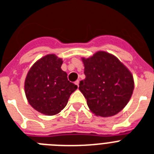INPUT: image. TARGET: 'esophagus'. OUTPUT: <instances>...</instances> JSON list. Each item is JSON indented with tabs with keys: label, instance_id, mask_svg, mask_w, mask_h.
Masks as SVG:
<instances>
[{
	"label": "esophagus",
	"instance_id": "esophagus-1",
	"mask_svg": "<svg viewBox=\"0 0 154 154\" xmlns=\"http://www.w3.org/2000/svg\"><path fill=\"white\" fill-rule=\"evenodd\" d=\"M79 83H80V82H79V81H78V80H77V81H76V82H75V84L77 85V87L79 86Z\"/></svg>",
	"mask_w": 154,
	"mask_h": 154
}]
</instances>
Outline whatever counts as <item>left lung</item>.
<instances>
[{
	"instance_id": "left-lung-1",
	"label": "left lung",
	"mask_w": 154,
	"mask_h": 154,
	"mask_svg": "<svg viewBox=\"0 0 154 154\" xmlns=\"http://www.w3.org/2000/svg\"><path fill=\"white\" fill-rule=\"evenodd\" d=\"M85 79L79 89L93 113L97 117L114 116L128 104L134 89V77L114 55L97 51L82 57Z\"/></svg>"
}]
</instances>
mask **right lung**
<instances>
[{"label":"right lung","mask_w":154,"mask_h":154,"mask_svg":"<svg viewBox=\"0 0 154 154\" xmlns=\"http://www.w3.org/2000/svg\"><path fill=\"white\" fill-rule=\"evenodd\" d=\"M63 60L55 54H47L30 68L25 81L26 98L34 109L53 116L67 105L77 86L68 81L61 69Z\"/></svg>","instance_id":"right-lung-1"}]
</instances>
